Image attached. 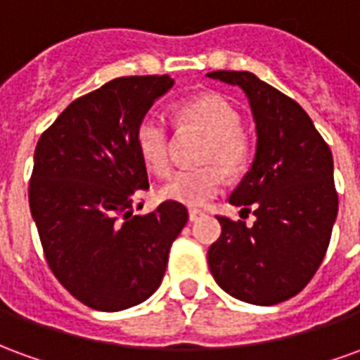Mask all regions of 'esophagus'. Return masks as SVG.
I'll use <instances>...</instances> for the list:
<instances>
[{
	"label": "esophagus",
	"mask_w": 360,
	"mask_h": 360,
	"mask_svg": "<svg viewBox=\"0 0 360 360\" xmlns=\"http://www.w3.org/2000/svg\"><path fill=\"white\" fill-rule=\"evenodd\" d=\"M200 216H202V212L200 210H188V219H191V221H196Z\"/></svg>",
	"instance_id": "34e87169"
}]
</instances>
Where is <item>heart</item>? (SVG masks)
Listing matches in <instances>:
<instances>
[{"instance_id": "obj_1", "label": "heart", "mask_w": 360, "mask_h": 360, "mask_svg": "<svg viewBox=\"0 0 360 360\" xmlns=\"http://www.w3.org/2000/svg\"><path fill=\"white\" fill-rule=\"evenodd\" d=\"M175 121L183 129H196L206 134L200 162L214 165L177 172L160 188V196L167 202L196 208L219 193V169L229 177L247 172L252 146L241 131L239 111L219 94H200L181 102L175 108ZM134 144L148 172L156 175L169 172V131L160 115L148 113L139 121Z\"/></svg>"}]
</instances>
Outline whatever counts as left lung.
Masks as SVG:
<instances>
[{
    "mask_svg": "<svg viewBox=\"0 0 360 360\" xmlns=\"http://www.w3.org/2000/svg\"><path fill=\"white\" fill-rule=\"evenodd\" d=\"M206 77L233 84L249 100L257 150L229 204L255 224L219 218L221 235L208 250L216 283L239 301L270 307L304 289L324 260L338 218L333 158L299 103L249 71Z\"/></svg>",
    "mask_w": 360,
    "mask_h": 360,
    "instance_id": "1",
    "label": "left lung"
}]
</instances>
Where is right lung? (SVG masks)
I'll return each mask as SVG.
<instances>
[{
	"label": "right lung",
	"instance_id": "1",
	"mask_svg": "<svg viewBox=\"0 0 360 360\" xmlns=\"http://www.w3.org/2000/svg\"><path fill=\"white\" fill-rule=\"evenodd\" d=\"M172 86L169 75L113 79L69 103L36 144L28 202L44 255L90 309L117 312L154 295L187 224L177 202L133 212L150 187L134 131Z\"/></svg>",
	"mask_w": 360,
	"mask_h": 360
}]
</instances>
